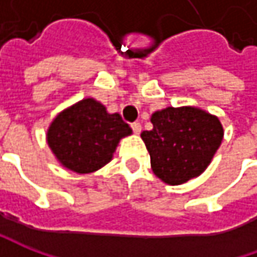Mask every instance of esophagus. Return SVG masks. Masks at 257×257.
Instances as JSON below:
<instances>
[{"mask_svg": "<svg viewBox=\"0 0 257 257\" xmlns=\"http://www.w3.org/2000/svg\"><path fill=\"white\" fill-rule=\"evenodd\" d=\"M132 128H133L134 134H140V132H142V124H140V123H133V124H132Z\"/></svg>", "mask_w": 257, "mask_h": 257, "instance_id": "1", "label": "esophagus"}]
</instances>
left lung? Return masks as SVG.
I'll return each mask as SVG.
<instances>
[{
	"instance_id": "left-lung-1",
	"label": "left lung",
	"mask_w": 257,
	"mask_h": 257,
	"mask_svg": "<svg viewBox=\"0 0 257 257\" xmlns=\"http://www.w3.org/2000/svg\"><path fill=\"white\" fill-rule=\"evenodd\" d=\"M152 130L142 133L153 173L166 184L179 186L200 176L223 140L220 120L193 105L154 111Z\"/></svg>"
}]
</instances>
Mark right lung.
Returning <instances> with one entry per match:
<instances>
[{
  "label": "right lung",
  "instance_id": "obj_1",
  "mask_svg": "<svg viewBox=\"0 0 257 257\" xmlns=\"http://www.w3.org/2000/svg\"><path fill=\"white\" fill-rule=\"evenodd\" d=\"M132 133L120 114H110L88 97L55 115L47 130V143L67 170L88 174L111 162L120 140Z\"/></svg>",
  "mask_w": 257,
  "mask_h": 257
}]
</instances>
